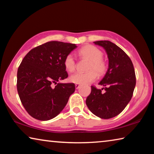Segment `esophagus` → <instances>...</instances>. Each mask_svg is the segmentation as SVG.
<instances>
[{"label": "esophagus", "mask_w": 154, "mask_h": 154, "mask_svg": "<svg viewBox=\"0 0 154 154\" xmlns=\"http://www.w3.org/2000/svg\"><path fill=\"white\" fill-rule=\"evenodd\" d=\"M80 87V84H78V83H75V88L78 89Z\"/></svg>", "instance_id": "34e87169"}]
</instances>
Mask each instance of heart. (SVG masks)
I'll return each mask as SVG.
<instances>
[{"mask_svg": "<svg viewBox=\"0 0 154 154\" xmlns=\"http://www.w3.org/2000/svg\"><path fill=\"white\" fill-rule=\"evenodd\" d=\"M79 56L90 61L86 72H79L72 75L69 78L70 82L78 84H88L96 79L97 75H103L106 72L107 65L103 59V54L96 47L91 45L83 46L79 51ZM64 66L67 71L72 72L76 67V62L72 54L66 56L64 60Z\"/></svg>", "mask_w": 154, "mask_h": 154, "instance_id": "b5f03b06", "label": "heart"}]
</instances>
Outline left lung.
I'll return each mask as SVG.
<instances>
[{
  "instance_id": "left-lung-1",
  "label": "left lung",
  "mask_w": 154,
  "mask_h": 154,
  "mask_svg": "<svg viewBox=\"0 0 154 154\" xmlns=\"http://www.w3.org/2000/svg\"><path fill=\"white\" fill-rule=\"evenodd\" d=\"M105 49L109 68L98 84L103 89L92 85V91L85 103L90 111L102 119H110L124 110L131 100L136 85L133 64L129 56L116 44L109 41H95ZM104 89L105 93L102 92Z\"/></svg>"
}]
</instances>
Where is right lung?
Here are the masks:
<instances>
[{"label": "right lung", "instance_id": "add662e5", "mask_svg": "<svg viewBox=\"0 0 154 154\" xmlns=\"http://www.w3.org/2000/svg\"><path fill=\"white\" fill-rule=\"evenodd\" d=\"M76 48L75 44L49 41L32 49L23 58L17 70V90L23 106L32 118L49 120L66 106L75 85L58 82L69 76L64 60Z\"/></svg>", "mask_w": 154, "mask_h": 154}]
</instances>
